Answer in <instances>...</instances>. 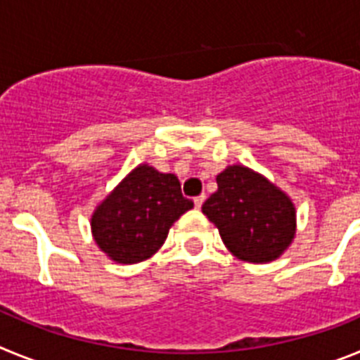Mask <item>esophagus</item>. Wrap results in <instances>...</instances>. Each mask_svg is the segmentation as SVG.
Segmentation results:
<instances>
[{"instance_id": "1", "label": "esophagus", "mask_w": 360, "mask_h": 360, "mask_svg": "<svg viewBox=\"0 0 360 360\" xmlns=\"http://www.w3.org/2000/svg\"><path fill=\"white\" fill-rule=\"evenodd\" d=\"M203 202H205V195L196 196V198H195V207L200 209V207H202V205H203Z\"/></svg>"}]
</instances>
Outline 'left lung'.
<instances>
[{"mask_svg":"<svg viewBox=\"0 0 360 360\" xmlns=\"http://www.w3.org/2000/svg\"><path fill=\"white\" fill-rule=\"evenodd\" d=\"M218 191L202 212L218 227L225 247L249 263L274 262L295 236L292 200L245 165H229L216 176Z\"/></svg>","mask_w":360,"mask_h":360,"instance_id":"8db88e82","label":"left lung"}]
</instances>
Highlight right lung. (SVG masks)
Listing matches in <instances>:
<instances>
[{
	"label": "right lung",
	"instance_id": "obj_1",
	"mask_svg": "<svg viewBox=\"0 0 360 360\" xmlns=\"http://www.w3.org/2000/svg\"><path fill=\"white\" fill-rule=\"evenodd\" d=\"M193 205L174 174L148 164L136 165L91 214L94 240L113 262H144L160 249L171 225Z\"/></svg>",
	"mask_w": 360,
	"mask_h": 360
}]
</instances>
